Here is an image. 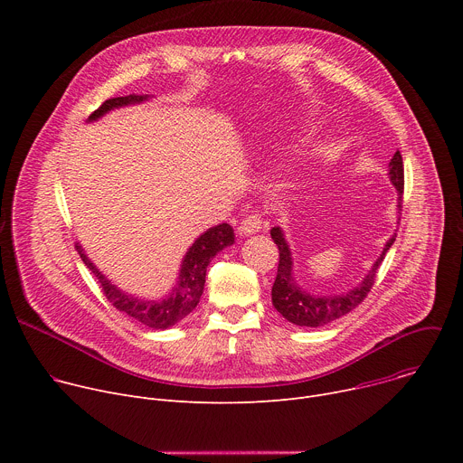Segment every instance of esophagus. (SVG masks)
<instances>
[{
	"label": "esophagus",
	"instance_id": "1",
	"mask_svg": "<svg viewBox=\"0 0 463 463\" xmlns=\"http://www.w3.org/2000/svg\"><path fill=\"white\" fill-rule=\"evenodd\" d=\"M268 229V222H263L258 214H252V216H247L241 225L238 227V234L240 236H250V234H256L260 231H266Z\"/></svg>",
	"mask_w": 463,
	"mask_h": 463
}]
</instances>
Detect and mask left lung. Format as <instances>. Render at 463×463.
Wrapping results in <instances>:
<instances>
[{
  "mask_svg": "<svg viewBox=\"0 0 463 463\" xmlns=\"http://www.w3.org/2000/svg\"><path fill=\"white\" fill-rule=\"evenodd\" d=\"M388 179L390 183L398 190V211H402V202H403V184H405V175H403V157L400 150L393 154V157L388 163ZM271 238L275 240L279 250H280V260H279V273L271 289V300L277 311L289 320L291 324L297 326H307V327H318L327 322H334L352 309H355L368 295V291L373 286L375 273L381 266V261L384 260L386 250L392 247L395 241V232L388 238V241L383 247V252L377 256L373 261V266L370 271L364 275V279L352 289L341 293V295H313L306 291L304 288L298 286L293 275V256L289 243L286 240V234L280 227L271 229Z\"/></svg>",
  "mask_w": 463,
  "mask_h": 463,
  "instance_id": "obj_1",
  "label": "left lung"
}]
</instances>
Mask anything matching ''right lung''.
<instances>
[{"label": "right lung", "instance_id": "obj_1", "mask_svg": "<svg viewBox=\"0 0 463 463\" xmlns=\"http://www.w3.org/2000/svg\"><path fill=\"white\" fill-rule=\"evenodd\" d=\"M150 95H128V97H117L106 100L95 113L90 115L88 122H95L106 113L131 106L141 104L148 100ZM234 243V231L229 223H220L211 229H207L203 234L195 238V241L188 247L186 254L181 260V268L177 280L168 295L161 298H143L137 295H131L128 291H122L117 288L97 266L88 258L84 247L77 243V250L82 258V261L88 266V269L97 277L100 282L104 295L108 300L128 317L136 318L137 322L154 327V329H168L175 326L179 320H183L190 311L195 309L200 304V298L205 289V277L211 260L223 250L225 247Z\"/></svg>", "mask_w": 463, "mask_h": 463}]
</instances>
